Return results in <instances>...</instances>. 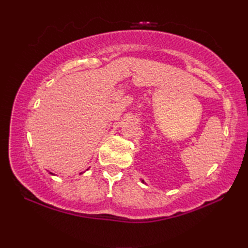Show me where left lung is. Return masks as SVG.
I'll return each mask as SVG.
<instances>
[{"mask_svg": "<svg viewBox=\"0 0 248 248\" xmlns=\"http://www.w3.org/2000/svg\"><path fill=\"white\" fill-rule=\"evenodd\" d=\"M142 183H144V182H143V180H142Z\"/></svg>", "mask_w": 248, "mask_h": 248, "instance_id": "1", "label": "left lung"}]
</instances>
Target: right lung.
Returning a JSON list of instances; mask_svg holds the SVG:
<instances>
[{"label": "right lung", "instance_id": "1", "mask_svg": "<svg viewBox=\"0 0 248 248\" xmlns=\"http://www.w3.org/2000/svg\"><path fill=\"white\" fill-rule=\"evenodd\" d=\"M50 174H51V175H53V174H52V173H51V171H50ZM81 174H82V173H81Z\"/></svg>", "mask_w": 248, "mask_h": 248}]
</instances>
